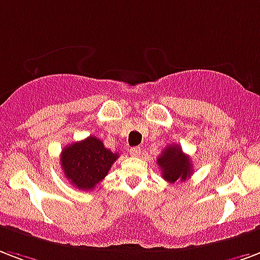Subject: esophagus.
I'll use <instances>...</instances> for the list:
<instances>
[{"mask_svg": "<svg viewBox=\"0 0 260 260\" xmlns=\"http://www.w3.org/2000/svg\"><path fill=\"white\" fill-rule=\"evenodd\" d=\"M140 152H142V148L140 147H132L129 150V154L132 156H139L140 155Z\"/></svg>", "mask_w": 260, "mask_h": 260, "instance_id": "1", "label": "esophagus"}]
</instances>
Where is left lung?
I'll return each instance as SVG.
<instances>
[{
	"label": "left lung",
	"mask_w": 260,
	"mask_h": 260,
	"mask_svg": "<svg viewBox=\"0 0 260 260\" xmlns=\"http://www.w3.org/2000/svg\"><path fill=\"white\" fill-rule=\"evenodd\" d=\"M156 164L161 168L162 177L169 183H176L177 180L185 181L192 174L191 159L178 144H169L156 158Z\"/></svg>",
	"instance_id": "left-lung-1"
}]
</instances>
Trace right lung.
Here are the masks:
<instances>
[{
    "instance_id": "obj_1",
    "label": "right lung",
    "mask_w": 260,
    "mask_h": 260,
    "mask_svg": "<svg viewBox=\"0 0 260 260\" xmlns=\"http://www.w3.org/2000/svg\"><path fill=\"white\" fill-rule=\"evenodd\" d=\"M118 158L95 136L69 144L61 151V168L69 183L83 191L94 189Z\"/></svg>"
}]
</instances>
